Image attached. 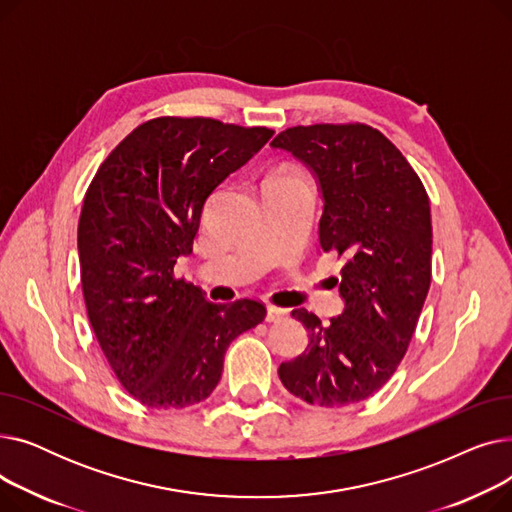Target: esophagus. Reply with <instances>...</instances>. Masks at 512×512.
<instances>
[{
  "mask_svg": "<svg viewBox=\"0 0 512 512\" xmlns=\"http://www.w3.org/2000/svg\"><path fill=\"white\" fill-rule=\"evenodd\" d=\"M284 317H288V309H280L274 305L267 307V321H280Z\"/></svg>",
  "mask_w": 512,
  "mask_h": 512,
  "instance_id": "esophagus-1",
  "label": "esophagus"
}]
</instances>
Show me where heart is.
<instances>
[{"instance_id": "obj_1", "label": "heart", "mask_w": 512, "mask_h": 512, "mask_svg": "<svg viewBox=\"0 0 512 512\" xmlns=\"http://www.w3.org/2000/svg\"><path fill=\"white\" fill-rule=\"evenodd\" d=\"M286 178H303V176L299 170H294V168H282L274 176H270V180H286Z\"/></svg>"}]
</instances>
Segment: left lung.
<instances>
[{"label":"left lung","mask_w":512,"mask_h":512,"mask_svg":"<svg viewBox=\"0 0 512 512\" xmlns=\"http://www.w3.org/2000/svg\"><path fill=\"white\" fill-rule=\"evenodd\" d=\"M272 147L317 176L319 245L344 259L342 315L324 326L315 313L294 309L309 346L278 375L309 405H355L392 378L415 334L432 282L429 197L407 157L361 122L292 126Z\"/></svg>","instance_id":"obj_1"}]
</instances>
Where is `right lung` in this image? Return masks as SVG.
<instances>
[{"mask_svg": "<svg viewBox=\"0 0 512 512\" xmlns=\"http://www.w3.org/2000/svg\"><path fill=\"white\" fill-rule=\"evenodd\" d=\"M265 126L161 116L95 172L78 220L80 284L101 351L151 409H184L218 386L230 342L265 319L255 299L211 303L174 276L213 188L272 139Z\"/></svg>", "mask_w": 512, "mask_h": 512, "instance_id": "right-lung-1", "label": "right lung"}]
</instances>
